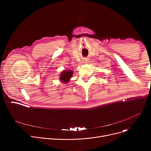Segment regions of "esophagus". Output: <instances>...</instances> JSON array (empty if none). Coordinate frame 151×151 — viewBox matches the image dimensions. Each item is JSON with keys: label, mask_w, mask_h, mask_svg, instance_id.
Segmentation results:
<instances>
[{"label": "esophagus", "mask_w": 151, "mask_h": 151, "mask_svg": "<svg viewBox=\"0 0 151 151\" xmlns=\"http://www.w3.org/2000/svg\"><path fill=\"white\" fill-rule=\"evenodd\" d=\"M85 63H87L88 62V60L87 58H86L84 60V61H83Z\"/></svg>", "instance_id": "34e87169"}]
</instances>
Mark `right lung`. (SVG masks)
I'll return each instance as SVG.
<instances>
[{
	"label": "right lung",
	"mask_w": 151,
	"mask_h": 151,
	"mask_svg": "<svg viewBox=\"0 0 151 151\" xmlns=\"http://www.w3.org/2000/svg\"><path fill=\"white\" fill-rule=\"evenodd\" d=\"M73 71L72 70H64L62 71L60 75L59 79L61 81L62 83H64V84H67L69 82H70V80L71 78L73 76Z\"/></svg>",
	"instance_id": "right-lung-1"
}]
</instances>
